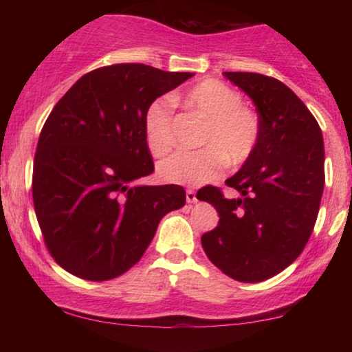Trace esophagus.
I'll use <instances>...</instances> for the list:
<instances>
[{
	"instance_id": "esophagus-1",
	"label": "esophagus",
	"mask_w": 352,
	"mask_h": 352,
	"mask_svg": "<svg viewBox=\"0 0 352 352\" xmlns=\"http://www.w3.org/2000/svg\"><path fill=\"white\" fill-rule=\"evenodd\" d=\"M186 200L189 201V204H195V201H197L195 190H192V189H187V190H186Z\"/></svg>"
}]
</instances>
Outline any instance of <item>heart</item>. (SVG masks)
<instances>
[{
    "instance_id": "b5f03b06",
    "label": "heart",
    "mask_w": 352,
    "mask_h": 352,
    "mask_svg": "<svg viewBox=\"0 0 352 352\" xmlns=\"http://www.w3.org/2000/svg\"><path fill=\"white\" fill-rule=\"evenodd\" d=\"M184 102L205 120L199 151H181L158 163V176L170 184L204 186L223 175L226 165H242L256 151L261 124L243 105V96L214 78L201 80L187 91ZM144 134L153 155H165L175 144L173 100L158 98L144 113Z\"/></svg>"
}]
</instances>
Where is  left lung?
<instances>
[{
	"instance_id": "obj_1",
	"label": "left lung",
	"mask_w": 352,
	"mask_h": 352,
	"mask_svg": "<svg viewBox=\"0 0 352 352\" xmlns=\"http://www.w3.org/2000/svg\"><path fill=\"white\" fill-rule=\"evenodd\" d=\"M256 105L261 136L256 151L226 184V199L206 186L200 199L218 210L219 223L201 235L206 256L239 282H261L295 261L314 229L324 192V139L302 100L272 76L224 72Z\"/></svg>"
}]
</instances>
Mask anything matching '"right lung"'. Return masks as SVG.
<instances>
[{"label":"right lung","mask_w":352,"mask_h":352,"mask_svg":"<svg viewBox=\"0 0 352 352\" xmlns=\"http://www.w3.org/2000/svg\"><path fill=\"white\" fill-rule=\"evenodd\" d=\"M194 74L113 64L81 76L41 129L32 194L47 252L67 272L104 282L142 258L158 223L186 205L181 186H138L153 173L144 113Z\"/></svg>","instance_id":"1"}]
</instances>
